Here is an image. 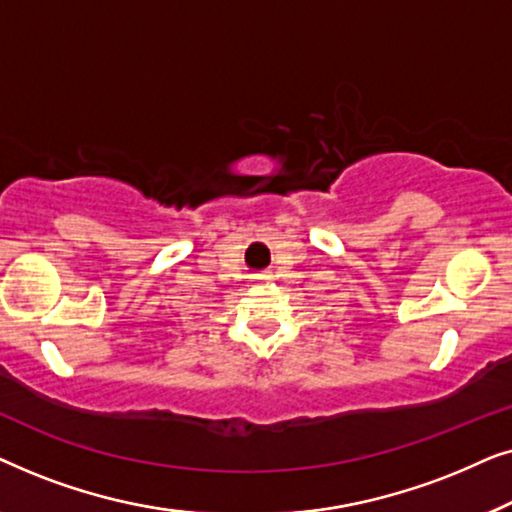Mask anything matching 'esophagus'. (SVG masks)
<instances>
[{"label":"esophagus","instance_id":"34e87169","mask_svg":"<svg viewBox=\"0 0 512 512\" xmlns=\"http://www.w3.org/2000/svg\"><path fill=\"white\" fill-rule=\"evenodd\" d=\"M268 279H270L268 272H261V275L254 277V282H256V284H263V282H268Z\"/></svg>","mask_w":512,"mask_h":512}]
</instances>
